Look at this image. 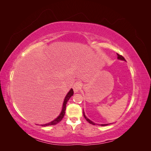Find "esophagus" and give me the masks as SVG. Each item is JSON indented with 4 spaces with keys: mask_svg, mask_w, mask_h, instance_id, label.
Returning <instances> with one entry per match:
<instances>
[{
    "mask_svg": "<svg viewBox=\"0 0 151 151\" xmlns=\"http://www.w3.org/2000/svg\"><path fill=\"white\" fill-rule=\"evenodd\" d=\"M82 87V84L81 82H76V83L73 86V89H74V93H77L80 91Z\"/></svg>",
    "mask_w": 151,
    "mask_h": 151,
    "instance_id": "esophagus-1",
    "label": "esophagus"
}]
</instances>
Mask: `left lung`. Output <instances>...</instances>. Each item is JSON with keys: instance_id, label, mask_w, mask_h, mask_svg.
Instances as JSON below:
<instances>
[{"instance_id": "obj_1", "label": "left lung", "mask_w": 151, "mask_h": 151, "mask_svg": "<svg viewBox=\"0 0 151 151\" xmlns=\"http://www.w3.org/2000/svg\"><path fill=\"white\" fill-rule=\"evenodd\" d=\"M117 55H118V57H117V58L118 59H119V60H123V61H126L125 60V59L124 58V57H122V55H119V54H118L117 53ZM83 115H84V118H85V119L88 121L89 123H91V124H92V125H96V124L95 123H94L93 122H92L91 120H90L89 118H88L86 117V116L85 115V113H84V110H83ZM111 124V123H110ZM108 125V124H101V126H106V125Z\"/></svg>"}]
</instances>
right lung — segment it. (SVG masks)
<instances>
[{
    "instance_id": "add662e5",
    "label": "right lung",
    "mask_w": 151,
    "mask_h": 151,
    "mask_svg": "<svg viewBox=\"0 0 151 151\" xmlns=\"http://www.w3.org/2000/svg\"><path fill=\"white\" fill-rule=\"evenodd\" d=\"M73 94H74V91H73L72 89H70V90L68 91V93L67 94L66 96L65 97L64 101H63V103L62 109V111L60 113V115H59L55 118V119L53 120V121L50 122V123H46V124L42 125V126L45 127V126H50V125H55L57 124L58 123H59L62 120V118H63V116H64V115H65V109H66V104H67V101H68V99L70 98L71 96H72Z\"/></svg>"
}]
</instances>
